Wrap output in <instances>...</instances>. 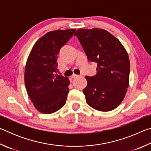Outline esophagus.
Instances as JSON below:
<instances>
[{
  "label": "esophagus",
  "instance_id": "1",
  "mask_svg": "<svg viewBox=\"0 0 151 151\" xmlns=\"http://www.w3.org/2000/svg\"><path fill=\"white\" fill-rule=\"evenodd\" d=\"M78 76H79L78 75H73V76H71V78H77Z\"/></svg>",
  "mask_w": 151,
  "mask_h": 151
}]
</instances>
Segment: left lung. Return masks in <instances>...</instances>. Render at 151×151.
<instances>
[{
	"instance_id": "1",
	"label": "left lung",
	"mask_w": 151,
	"mask_h": 151,
	"mask_svg": "<svg viewBox=\"0 0 151 151\" xmlns=\"http://www.w3.org/2000/svg\"><path fill=\"white\" fill-rule=\"evenodd\" d=\"M90 62L97 63L96 75L85 78L86 101L99 111L116 109L129 86L130 61L121 42L104 29H78L75 32Z\"/></svg>"
}]
</instances>
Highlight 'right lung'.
I'll return each instance as SVG.
<instances>
[{"mask_svg": "<svg viewBox=\"0 0 151 151\" xmlns=\"http://www.w3.org/2000/svg\"><path fill=\"white\" fill-rule=\"evenodd\" d=\"M75 31L48 32L37 40L30 51L24 71L25 86L35 108L42 113H53L66 103L70 81L57 74V56Z\"/></svg>", "mask_w": 151, "mask_h": 151, "instance_id": "add662e5", "label": "right lung"}]
</instances>
